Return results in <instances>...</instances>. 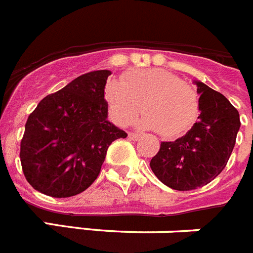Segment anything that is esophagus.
Returning <instances> with one entry per match:
<instances>
[{
    "label": "esophagus",
    "instance_id": "esophagus-1",
    "mask_svg": "<svg viewBox=\"0 0 253 253\" xmlns=\"http://www.w3.org/2000/svg\"><path fill=\"white\" fill-rule=\"evenodd\" d=\"M128 138L130 140H138L140 138V135H139V134H137V133H129Z\"/></svg>",
    "mask_w": 253,
    "mask_h": 253
}]
</instances>
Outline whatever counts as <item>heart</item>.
<instances>
[{
    "mask_svg": "<svg viewBox=\"0 0 253 253\" xmlns=\"http://www.w3.org/2000/svg\"><path fill=\"white\" fill-rule=\"evenodd\" d=\"M110 115L119 125H126L140 113L143 129L158 130L162 137L175 138L189 130L199 115V96L178 76L161 68L128 73L120 81H110L105 88Z\"/></svg>",
    "mask_w": 253,
    "mask_h": 253,
    "instance_id": "1",
    "label": "heart"
}]
</instances>
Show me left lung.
Masks as SVG:
<instances>
[{"label": "left lung", "mask_w": 253, "mask_h": 253, "mask_svg": "<svg viewBox=\"0 0 253 253\" xmlns=\"http://www.w3.org/2000/svg\"><path fill=\"white\" fill-rule=\"evenodd\" d=\"M199 97L198 122L185 135L162 142L151 160L161 182L178 191L202 187L224 169L240 130V114L227 97L194 81Z\"/></svg>", "instance_id": "obj_1"}]
</instances>
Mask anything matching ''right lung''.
I'll list each match as a JSON object with an SVG mask.
<instances>
[{"label":"right lung","mask_w":253,"mask_h":253,"mask_svg":"<svg viewBox=\"0 0 253 253\" xmlns=\"http://www.w3.org/2000/svg\"><path fill=\"white\" fill-rule=\"evenodd\" d=\"M111 71L75 78L29 115L21 140L24 175L53 198L82 193L97 178L111 143L128 134L107 120L105 86Z\"/></svg>","instance_id":"1"}]
</instances>
